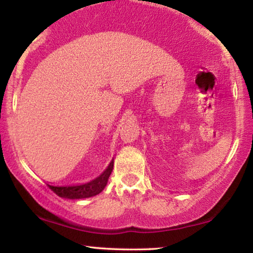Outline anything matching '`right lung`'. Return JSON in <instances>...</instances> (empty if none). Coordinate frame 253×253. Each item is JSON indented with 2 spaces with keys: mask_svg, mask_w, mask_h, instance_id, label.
Segmentation results:
<instances>
[{
  "mask_svg": "<svg viewBox=\"0 0 253 253\" xmlns=\"http://www.w3.org/2000/svg\"><path fill=\"white\" fill-rule=\"evenodd\" d=\"M113 169V161L110 163L104 172H103L98 177H96L90 182L84 184H77V186H50L48 187L54 191L56 195L59 197L69 198V199H81L88 198L98 195L101 191L104 189L106 183H108L109 176Z\"/></svg>",
  "mask_w": 253,
  "mask_h": 253,
  "instance_id": "obj_1",
  "label": "right lung"
}]
</instances>
